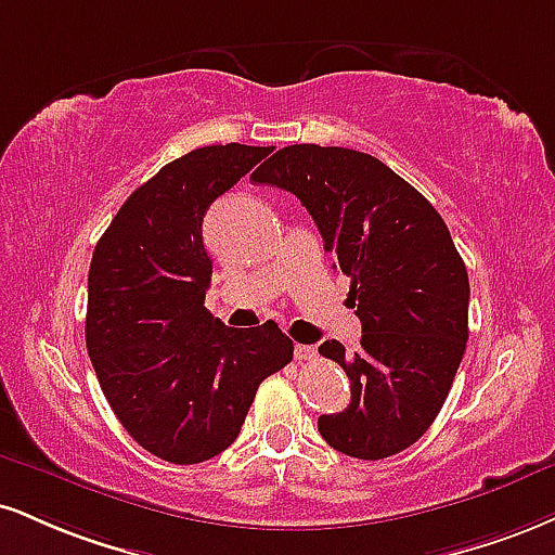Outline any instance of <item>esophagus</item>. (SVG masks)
<instances>
[{
  "label": "esophagus",
  "instance_id": "obj_1",
  "mask_svg": "<svg viewBox=\"0 0 555 555\" xmlns=\"http://www.w3.org/2000/svg\"><path fill=\"white\" fill-rule=\"evenodd\" d=\"M295 357H297V359H302V362H310V359H315V357H318V351H315V346L297 344V346H295Z\"/></svg>",
  "mask_w": 555,
  "mask_h": 555
}]
</instances>
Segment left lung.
Instances as JSON below:
<instances>
[{
  "instance_id": "obj_1",
  "label": "left lung",
  "mask_w": 555,
  "mask_h": 555,
  "mask_svg": "<svg viewBox=\"0 0 555 555\" xmlns=\"http://www.w3.org/2000/svg\"><path fill=\"white\" fill-rule=\"evenodd\" d=\"M250 178L312 214L362 320L353 353L318 349L351 383V403L320 416V434L349 457L398 455L434 424L468 344V271L444 219L385 163L344 146H284Z\"/></svg>"
}]
</instances>
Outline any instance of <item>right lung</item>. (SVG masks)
<instances>
[{
    "mask_svg": "<svg viewBox=\"0 0 555 555\" xmlns=\"http://www.w3.org/2000/svg\"><path fill=\"white\" fill-rule=\"evenodd\" d=\"M269 152L232 142L172 159L126 198L92 253L87 353L124 429L168 463L224 452L258 385L295 353L271 320L227 328L204 307L206 211Z\"/></svg>",
    "mask_w": 555,
    "mask_h": 555,
    "instance_id": "add662e5",
    "label": "right lung"
}]
</instances>
